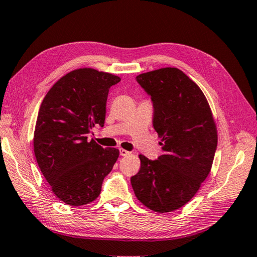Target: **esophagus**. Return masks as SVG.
<instances>
[{"label": "esophagus", "mask_w": 257, "mask_h": 257, "mask_svg": "<svg viewBox=\"0 0 257 257\" xmlns=\"http://www.w3.org/2000/svg\"><path fill=\"white\" fill-rule=\"evenodd\" d=\"M119 153H120V155H121V156H128L129 154H130V152L125 151V149H122V148H120V149H119Z\"/></svg>", "instance_id": "esophagus-1"}]
</instances>
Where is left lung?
Wrapping results in <instances>:
<instances>
[{
	"label": "left lung",
	"instance_id": "left-lung-1",
	"mask_svg": "<svg viewBox=\"0 0 257 257\" xmlns=\"http://www.w3.org/2000/svg\"><path fill=\"white\" fill-rule=\"evenodd\" d=\"M136 81L151 96L163 154L154 161L139 155L141 170L130 181L144 206L171 212L188 203L209 175L217 128L206 96L180 69H156Z\"/></svg>",
	"mask_w": 257,
	"mask_h": 257
}]
</instances>
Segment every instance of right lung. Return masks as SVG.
Instances as JSON below:
<instances>
[{
  "label": "right lung",
  "mask_w": 257,
  "mask_h": 257,
  "mask_svg": "<svg viewBox=\"0 0 257 257\" xmlns=\"http://www.w3.org/2000/svg\"><path fill=\"white\" fill-rule=\"evenodd\" d=\"M119 82L112 74L75 69L56 82L41 102L35 156L56 197L69 206L94 201L118 160V149L88 142L87 134L95 124L104 125L109 88Z\"/></svg>",
  "instance_id": "1"
}]
</instances>
